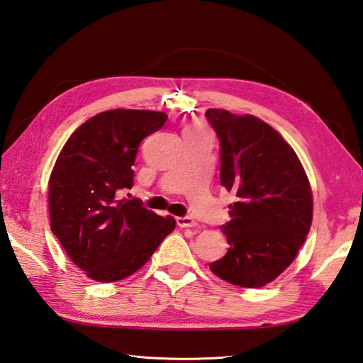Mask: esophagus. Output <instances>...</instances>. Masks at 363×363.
I'll use <instances>...</instances> for the list:
<instances>
[{"label":"esophagus","instance_id":"obj_1","mask_svg":"<svg viewBox=\"0 0 363 363\" xmlns=\"http://www.w3.org/2000/svg\"><path fill=\"white\" fill-rule=\"evenodd\" d=\"M177 224L180 228H194V225H197V223L189 216H177Z\"/></svg>","mask_w":363,"mask_h":363}]
</instances>
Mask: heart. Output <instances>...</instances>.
<instances>
[{"instance_id": "obj_1", "label": "heart", "mask_w": 363, "mask_h": 363, "mask_svg": "<svg viewBox=\"0 0 363 363\" xmlns=\"http://www.w3.org/2000/svg\"><path fill=\"white\" fill-rule=\"evenodd\" d=\"M191 129H199L197 126H191Z\"/></svg>"}]
</instances>
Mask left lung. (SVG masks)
Listing matches in <instances>:
<instances>
[{"mask_svg":"<svg viewBox=\"0 0 363 363\" xmlns=\"http://www.w3.org/2000/svg\"><path fill=\"white\" fill-rule=\"evenodd\" d=\"M220 139L221 184L234 191L225 256L210 270L230 284L262 288L288 269L313 220L308 177L296 152L265 121L223 108L205 112Z\"/></svg>","mask_w":363,"mask_h":363,"instance_id":"obj_1","label":"left lung"}]
</instances>
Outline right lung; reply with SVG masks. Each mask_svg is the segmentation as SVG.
Segmentation results:
<instances>
[{"mask_svg":"<svg viewBox=\"0 0 363 363\" xmlns=\"http://www.w3.org/2000/svg\"><path fill=\"white\" fill-rule=\"evenodd\" d=\"M167 115L115 108L94 115L65 143L49 180L50 229L71 261L99 283L138 272L175 229L172 216L121 193L134 183L140 142Z\"/></svg>","mask_w":363,"mask_h":363,"instance_id":"1","label":"right lung"}]
</instances>
